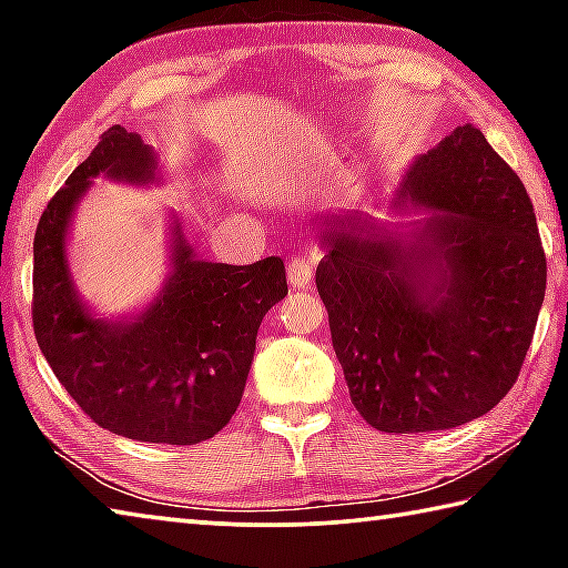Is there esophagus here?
<instances>
[{
  "instance_id": "esophagus-1",
  "label": "esophagus",
  "mask_w": 568,
  "mask_h": 568,
  "mask_svg": "<svg viewBox=\"0 0 568 568\" xmlns=\"http://www.w3.org/2000/svg\"><path fill=\"white\" fill-rule=\"evenodd\" d=\"M313 267H315V257L313 255H295L291 263H287L285 273H287V283L297 291H303V287L311 285V277H313Z\"/></svg>"
}]
</instances>
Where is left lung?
Listing matches in <instances>:
<instances>
[{
    "instance_id": "1",
    "label": "left lung",
    "mask_w": 568,
    "mask_h": 568,
    "mask_svg": "<svg viewBox=\"0 0 568 568\" xmlns=\"http://www.w3.org/2000/svg\"><path fill=\"white\" fill-rule=\"evenodd\" d=\"M393 210L318 217L315 285L355 410L386 434L464 426L518 378L546 291L524 182L464 124L416 158Z\"/></svg>"
}]
</instances>
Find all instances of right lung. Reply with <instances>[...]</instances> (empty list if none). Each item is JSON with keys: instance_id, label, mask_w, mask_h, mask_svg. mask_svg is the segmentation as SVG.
Listing matches in <instances>:
<instances>
[{"instance_id": "obj_1", "label": "right lung", "mask_w": 568, "mask_h": 568, "mask_svg": "<svg viewBox=\"0 0 568 568\" xmlns=\"http://www.w3.org/2000/svg\"><path fill=\"white\" fill-rule=\"evenodd\" d=\"M98 175L152 185L158 152L114 124L50 200L34 233L37 343L98 426L148 444H200L240 406L257 328L287 295L285 265L203 261L172 215L170 275L155 301L128 318H100L77 293L67 257L74 210Z\"/></svg>"}]
</instances>
